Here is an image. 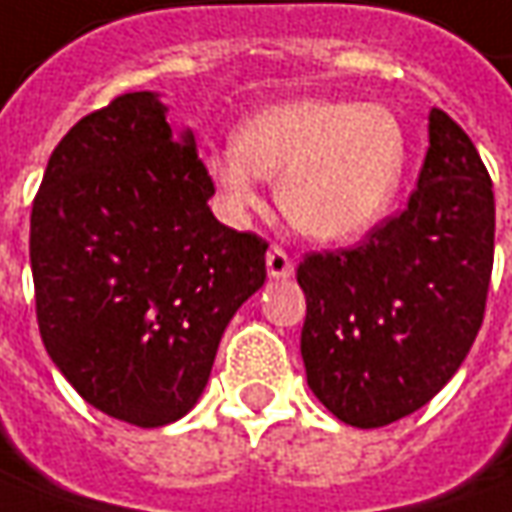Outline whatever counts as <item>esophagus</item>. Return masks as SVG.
Listing matches in <instances>:
<instances>
[{
	"instance_id": "34e87169",
	"label": "esophagus",
	"mask_w": 512,
	"mask_h": 512,
	"mask_svg": "<svg viewBox=\"0 0 512 512\" xmlns=\"http://www.w3.org/2000/svg\"><path fill=\"white\" fill-rule=\"evenodd\" d=\"M295 273L292 267V259L287 250H281L278 245L267 250V276L270 278H290Z\"/></svg>"
}]
</instances>
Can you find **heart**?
Segmentation results:
<instances>
[{"instance_id":"obj_1","label":"heart","mask_w":512,"mask_h":512,"mask_svg":"<svg viewBox=\"0 0 512 512\" xmlns=\"http://www.w3.org/2000/svg\"><path fill=\"white\" fill-rule=\"evenodd\" d=\"M407 169V130L379 102L290 100L262 108L236 130L234 147L206 158L228 217L262 206L259 175L278 178L276 200L295 231L345 242L393 206Z\"/></svg>"}]
</instances>
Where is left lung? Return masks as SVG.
<instances>
[{"label":"left lung","instance_id":"obj_1","mask_svg":"<svg viewBox=\"0 0 512 512\" xmlns=\"http://www.w3.org/2000/svg\"><path fill=\"white\" fill-rule=\"evenodd\" d=\"M493 228V183L477 147L432 108L407 209L357 248L298 264L306 382L331 415L376 429L438 396L482 326Z\"/></svg>","mask_w":512,"mask_h":512}]
</instances>
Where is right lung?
<instances>
[{
  "label": "right lung",
  "mask_w": 512,
  "mask_h": 512,
  "mask_svg": "<svg viewBox=\"0 0 512 512\" xmlns=\"http://www.w3.org/2000/svg\"><path fill=\"white\" fill-rule=\"evenodd\" d=\"M192 130L155 91L74 125L30 217L44 348L91 407L167 426L197 404L222 331L267 278V242L222 225Z\"/></svg>",
  "instance_id": "1"
}]
</instances>
